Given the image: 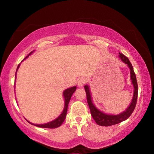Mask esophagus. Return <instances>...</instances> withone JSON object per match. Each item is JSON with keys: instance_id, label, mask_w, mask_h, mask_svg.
<instances>
[{"instance_id": "34e87169", "label": "esophagus", "mask_w": 154, "mask_h": 154, "mask_svg": "<svg viewBox=\"0 0 154 154\" xmlns=\"http://www.w3.org/2000/svg\"><path fill=\"white\" fill-rule=\"evenodd\" d=\"M87 81L85 80V79H83V78H80L77 80V85L79 87H83L85 83H86Z\"/></svg>"}]
</instances>
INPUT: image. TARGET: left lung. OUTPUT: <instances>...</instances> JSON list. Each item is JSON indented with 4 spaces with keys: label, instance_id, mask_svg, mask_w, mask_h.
<instances>
[{
    "label": "left lung",
    "instance_id": "1",
    "mask_svg": "<svg viewBox=\"0 0 154 154\" xmlns=\"http://www.w3.org/2000/svg\"><path fill=\"white\" fill-rule=\"evenodd\" d=\"M119 58L123 61L125 64H127L130 70V78H131L132 83L134 85V94H133V98H132V102L130 103V106L126 109V110L124 111L119 115H109L104 113L103 112L99 111L98 109L92 103V98H91V94L89 89V86L88 85H85V91L86 92V96H87V101L88 104L89 105L91 115H92V118L94 119L96 124L99 126H113V125L117 124L120 123V122L126 120L129 117L131 116L132 112L134 111L135 106L137 105V97H138V85L137 82V77L136 75L134 73L133 67H132V64L130 63L129 59L125 56L124 54L121 53H119Z\"/></svg>",
    "mask_w": 154,
    "mask_h": 154
}]
</instances>
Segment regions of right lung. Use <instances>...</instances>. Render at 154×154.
<instances>
[{"label": "right lung", "mask_w": 154, "mask_h": 154, "mask_svg": "<svg viewBox=\"0 0 154 154\" xmlns=\"http://www.w3.org/2000/svg\"><path fill=\"white\" fill-rule=\"evenodd\" d=\"M33 51H31L30 53L28 54V56H27L26 58L23 60H24L28 58V56H29L32 53ZM22 60V61H23ZM20 64H18L17 68V70H16V72H15V77H16V73H17V71L18 69V68L20 67ZM76 86H73L72 88H68V89L65 90L63 92V96H64V110L62 111V113L60 114V116L58 118H57L56 119H54V120L51 121L50 122H48V123L47 124H32V123H30L28 121V122H29L30 124L34 125V126H36L37 127H40V128H58L59 126H60L63 123V122L64 121L65 118H66V113H67V109H68V105H69V101L71 100V98L72 95V94L74 93V92L75 90H76Z\"/></svg>", "instance_id": "right-lung-1"}]
</instances>
